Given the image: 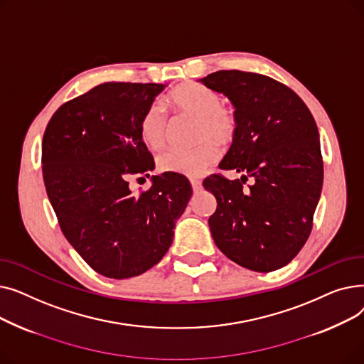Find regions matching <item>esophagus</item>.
Returning <instances> with one entry per match:
<instances>
[{"mask_svg":"<svg viewBox=\"0 0 364 364\" xmlns=\"http://www.w3.org/2000/svg\"><path fill=\"white\" fill-rule=\"evenodd\" d=\"M190 183H192V188H193L195 193H198L199 190L202 188V183H200V180H198V178H190Z\"/></svg>","mask_w":364,"mask_h":364,"instance_id":"1","label":"esophagus"}]
</instances>
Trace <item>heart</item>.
I'll list each match as a JSON object with an SVG mask.
<instances>
[{"instance_id":"heart-1","label":"heart","mask_w":364,"mask_h":364,"mask_svg":"<svg viewBox=\"0 0 364 364\" xmlns=\"http://www.w3.org/2000/svg\"><path fill=\"white\" fill-rule=\"evenodd\" d=\"M168 102L176 110L196 118L195 140L199 143L190 149L165 150L158 158V168L172 174L199 176L218 159L217 142L228 146L235 141L239 131L237 114L233 109L223 106L220 92L195 82L172 90ZM166 129L168 121L164 109L156 103L150 105L139 125L141 141L150 149H159L166 140Z\"/></svg>"}]
</instances>
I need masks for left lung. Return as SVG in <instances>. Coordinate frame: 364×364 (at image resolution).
I'll list each match as a JSON object with an SVG mask.
<instances>
[{"mask_svg":"<svg viewBox=\"0 0 364 364\" xmlns=\"http://www.w3.org/2000/svg\"><path fill=\"white\" fill-rule=\"evenodd\" d=\"M200 82L235 106L239 131L221 169L203 187L217 199L209 217L218 250L236 264L269 273L289 264L307 242L323 186L318 129L299 95L270 76L218 70ZM250 178L253 183L242 184Z\"/></svg>","mask_w":364,"mask_h":364,"instance_id":"8db88e82","label":"left lung"}]
</instances>
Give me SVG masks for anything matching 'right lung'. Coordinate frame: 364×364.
<instances>
[{"mask_svg": "<svg viewBox=\"0 0 364 364\" xmlns=\"http://www.w3.org/2000/svg\"><path fill=\"white\" fill-rule=\"evenodd\" d=\"M164 88L100 84L57 109L44 132V184L62 232L94 272L110 279L139 276L162 259L193 193L172 172L153 176L140 195L129 190V177H149L155 168L139 125Z\"/></svg>", "mask_w": 364, "mask_h": 364, "instance_id": "right-lung-1", "label": "right lung"}]
</instances>
